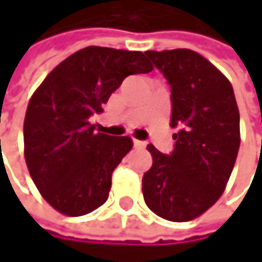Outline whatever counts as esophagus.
I'll use <instances>...</instances> for the list:
<instances>
[{
    "mask_svg": "<svg viewBox=\"0 0 262 262\" xmlns=\"http://www.w3.org/2000/svg\"><path fill=\"white\" fill-rule=\"evenodd\" d=\"M133 147H135V148H144V147H145V142H144V141L133 139Z\"/></svg>",
    "mask_w": 262,
    "mask_h": 262,
    "instance_id": "1",
    "label": "esophagus"
}]
</instances>
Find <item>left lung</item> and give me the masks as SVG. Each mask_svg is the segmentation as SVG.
I'll list each match as a JSON object with an SVG mask.
<instances>
[{
	"instance_id": "8db88e82",
	"label": "left lung",
	"mask_w": 262,
	"mask_h": 262,
	"mask_svg": "<svg viewBox=\"0 0 262 262\" xmlns=\"http://www.w3.org/2000/svg\"><path fill=\"white\" fill-rule=\"evenodd\" d=\"M171 89L174 148L147 145L153 165L142 176L147 206L170 222H189L223 194L239 148V112L232 84L199 53L145 51Z\"/></svg>"
}]
</instances>
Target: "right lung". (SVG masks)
<instances>
[{
    "label": "right lung",
    "mask_w": 262,
    "mask_h": 262,
    "mask_svg": "<svg viewBox=\"0 0 262 262\" xmlns=\"http://www.w3.org/2000/svg\"><path fill=\"white\" fill-rule=\"evenodd\" d=\"M151 70L141 51L86 47L36 89L24 120V156L33 182L54 209L79 217L107 200L112 173L133 144L129 136L97 133L89 118L126 77Z\"/></svg>",
    "instance_id": "add662e5"
}]
</instances>
